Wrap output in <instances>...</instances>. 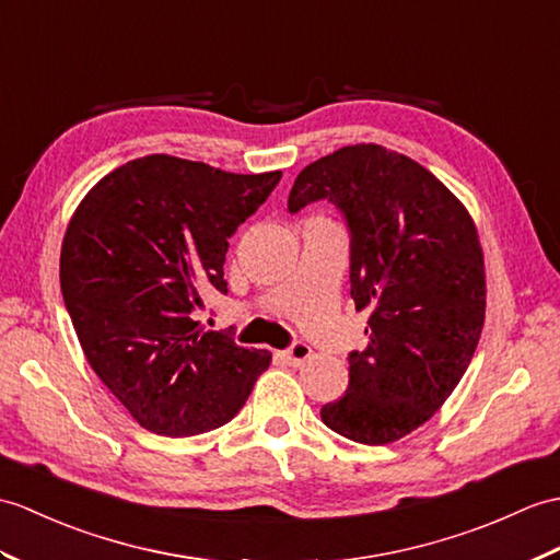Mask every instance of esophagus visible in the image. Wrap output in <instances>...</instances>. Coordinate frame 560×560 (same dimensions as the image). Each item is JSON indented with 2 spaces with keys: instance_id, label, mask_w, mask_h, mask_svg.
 <instances>
[{
  "instance_id": "obj_1",
  "label": "esophagus",
  "mask_w": 560,
  "mask_h": 560,
  "mask_svg": "<svg viewBox=\"0 0 560 560\" xmlns=\"http://www.w3.org/2000/svg\"><path fill=\"white\" fill-rule=\"evenodd\" d=\"M310 355H312V348L307 343H303V341H293L281 353V358L289 362V365H301V362H305Z\"/></svg>"
}]
</instances>
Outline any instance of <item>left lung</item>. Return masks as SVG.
Instances as JSON below:
<instances>
[{
    "mask_svg": "<svg viewBox=\"0 0 560 560\" xmlns=\"http://www.w3.org/2000/svg\"><path fill=\"white\" fill-rule=\"evenodd\" d=\"M329 200L350 236V298L368 348L348 355L346 394L322 406L336 434L392 444L458 386L485 324V259L470 214L406 154L348 145L307 164L289 212Z\"/></svg>",
    "mask_w": 560,
    "mask_h": 560,
    "instance_id": "obj_1",
    "label": "left lung"
}]
</instances>
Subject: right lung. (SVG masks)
Listing matches in <instances>:
<instances>
[{
    "mask_svg": "<svg viewBox=\"0 0 560 560\" xmlns=\"http://www.w3.org/2000/svg\"><path fill=\"white\" fill-rule=\"evenodd\" d=\"M279 178L148 154L78 205L61 245L63 305L90 368L148 432L226 424L269 368L267 350L205 331L198 310L205 293H226L229 238Z\"/></svg>",
    "mask_w": 560,
    "mask_h": 560,
    "instance_id": "right-lung-1",
    "label": "right lung"
}]
</instances>
